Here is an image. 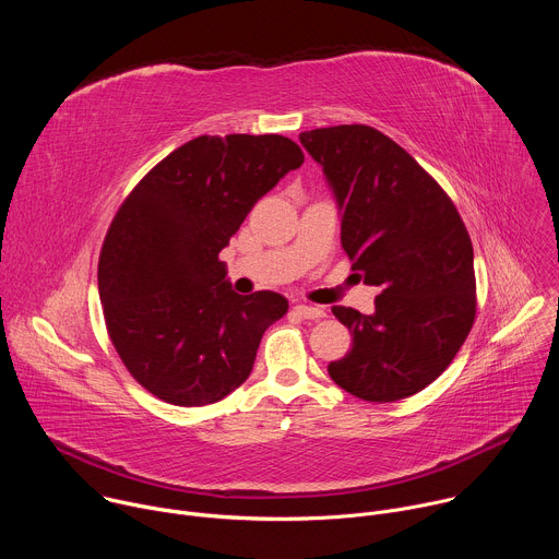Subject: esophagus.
I'll return each instance as SVG.
<instances>
[{"label":"esophagus","instance_id":"obj_1","mask_svg":"<svg viewBox=\"0 0 559 559\" xmlns=\"http://www.w3.org/2000/svg\"><path fill=\"white\" fill-rule=\"evenodd\" d=\"M294 311L305 318V321H321V318L325 316V309L323 307H313V305H296Z\"/></svg>","mask_w":559,"mask_h":559}]
</instances>
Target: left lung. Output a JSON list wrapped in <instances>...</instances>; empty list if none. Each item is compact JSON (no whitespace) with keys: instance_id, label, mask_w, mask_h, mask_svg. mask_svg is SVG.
I'll list each match as a JSON object with an SVG mask.
<instances>
[{"instance_id":"obj_1","label":"left lung","mask_w":559,"mask_h":559,"mask_svg":"<svg viewBox=\"0 0 559 559\" xmlns=\"http://www.w3.org/2000/svg\"><path fill=\"white\" fill-rule=\"evenodd\" d=\"M300 143L334 188L352 270L380 287L373 313L332 309L352 349L328 371L360 401H403L451 365L473 328L471 236L440 183L380 130L316 128Z\"/></svg>"}]
</instances>
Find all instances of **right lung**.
Segmentation results:
<instances>
[{
    "label": "right lung",
    "instance_id": "1",
    "mask_svg": "<svg viewBox=\"0 0 559 559\" xmlns=\"http://www.w3.org/2000/svg\"><path fill=\"white\" fill-rule=\"evenodd\" d=\"M305 154L281 134L197 136L158 162L117 210L99 254L108 336L158 401L203 407L241 386L276 292L234 294L218 259L254 203Z\"/></svg>",
    "mask_w": 559,
    "mask_h": 559
}]
</instances>
